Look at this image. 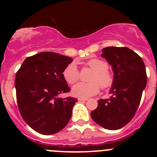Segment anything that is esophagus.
I'll list each match as a JSON object with an SVG mask.
<instances>
[{"mask_svg": "<svg viewBox=\"0 0 157 157\" xmlns=\"http://www.w3.org/2000/svg\"><path fill=\"white\" fill-rule=\"evenodd\" d=\"M79 101H86L88 100V98H83V97H79L78 98Z\"/></svg>", "mask_w": 157, "mask_h": 157, "instance_id": "esophagus-1", "label": "esophagus"}]
</instances>
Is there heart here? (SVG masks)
Segmentation results:
<instances>
[{
  "label": "heart",
  "instance_id": "heart-1",
  "mask_svg": "<svg viewBox=\"0 0 157 157\" xmlns=\"http://www.w3.org/2000/svg\"><path fill=\"white\" fill-rule=\"evenodd\" d=\"M86 65L93 71L89 83H78L73 87V93L79 97L86 98L96 94L100 90L112 87L115 81L114 74L108 70L109 64L104 60L93 58L88 60ZM63 77L69 84H74L80 77V71L75 63L69 64L63 71Z\"/></svg>",
  "mask_w": 157,
  "mask_h": 157
}]
</instances>
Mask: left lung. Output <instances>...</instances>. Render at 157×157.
<instances>
[{"label": "left lung", "mask_w": 157, "mask_h": 157, "mask_svg": "<svg viewBox=\"0 0 157 157\" xmlns=\"http://www.w3.org/2000/svg\"><path fill=\"white\" fill-rule=\"evenodd\" d=\"M101 56L112 66L115 81L108 99H99L91 118L101 127L118 130L135 115L147 85L146 67L142 58L126 47H107Z\"/></svg>", "instance_id": "8db88e82"}]
</instances>
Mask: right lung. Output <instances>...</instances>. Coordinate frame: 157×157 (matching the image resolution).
I'll use <instances>...</instances> for the list:
<instances>
[{
	"label": "right lung",
	"instance_id": "1",
	"mask_svg": "<svg viewBox=\"0 0 157 157\" xmlns=\"http://www.w3.org/2000/svg\"><path fill=\"white\" fill-rule=\"evenodd\" d=\"M72 61L55 52H40L26 58L17 72L15 87L20 115L39 134H56L71 119L77 99L58 95L71 90L63 71Z\"/></svg>",
	"mask_w": 157,
	"mask_h": 157
}]
</instances>
